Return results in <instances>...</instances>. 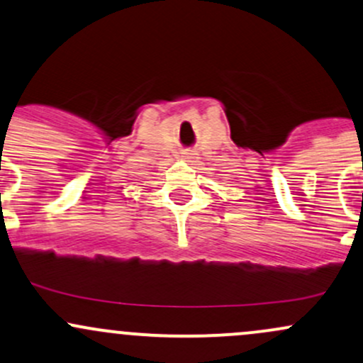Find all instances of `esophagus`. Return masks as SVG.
I'll list each match as a JSON object with an SVG mask.
<instances>
[{
  "label": "esophagus",
  "instance_id": "34e87169",
  "mask_svg": "<svg viewBox=\"0 0 363 363\" xmlns=\"http://www.w3.org/2000/svg\"><path fill=\"white\" fill-rule=\"evenodd\" d=\"M198 153H194V151H191V150H184L182 151V160H186V162H189V163H194L198 160V157H196Z\"/></svg>",
  "mask_w": 363,
  "mask_h": 363
}]
</instances>
